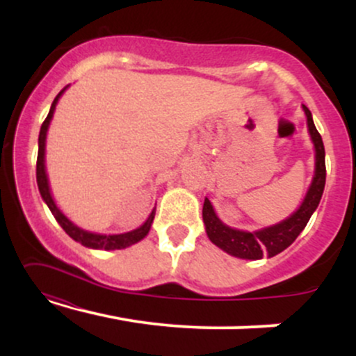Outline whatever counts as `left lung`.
I'll list each match as a JSON object with an SVG mask.
<instances>
[{
    "mask_svg": "<svg viewBox=\"0 0 356 356\" xmlns=\"http://www.w3.org/2000/svg\"><path fill=\"white\" fill-rule=\"evenodd\" d=\"M306 115V125H308L309 138L313 142L314 149V172L312 184L306 191L303 201H301L298 209L289 214L288 218L280 220V222L271 224V226L261 227L254 231L236 229V227L227 226L222 219L219 218L209 199H204L202 206V220L206 226L207 238L212 244L222 249L227 254L239 257V259H261L263 256L273 257L284 251L286 248L291 246L300 232L305 229L313 212L316 211L318 204L321 201L323 191H325L326 181V167H325V145H323L321 136L314 127L313 115L306 105H301Z\"/></svg>",
    "mask_w": 356,
    "mask_h": 356,
    "instance_id": "8db88e82",
    "label": "left lung"
}]
</instances>
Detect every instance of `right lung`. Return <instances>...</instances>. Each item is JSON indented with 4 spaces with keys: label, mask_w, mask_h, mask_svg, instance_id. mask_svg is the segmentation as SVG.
<instances>
[{
    "label": "right lung",
    "mask_w": 356,
    "mask_h": 356,
    "mask_svg": "<svg viewBox=\"0 0 356 356\" xmlns=\"http://www.w3.org/2000/svg\"><path fill=\"white\" fill-rule=\"evenodd\" d=\"M70 85H67L58 95L53 100L50 112H48V117L44 118L42 129H40V137H38V159H36V184H38V191L42 194V199L44 204L48 206V209L51 211V214L55 216L56 222L63 227V231L67 232L68 236L76 243H80L81 246L90 248V249H100V251H115V249H125L132 244H137L138 241H142L149 234L150 227H152L154 218H155V207L152 212L149 214V218L145 219V222L142 226H138L137 229H132L129 232H120V234H100V232H92L83 229V227L76 226L72 219H68L67 216L63 214V211L56 206L55 199H53L51 189H50V181H48L47 174V164H44V155H47V134L48 129H50L53 113H55L56 104H58L60 97L63 95L65 90H67Z\"/></svg>",
    "instance_id": "obj_1"
}]
</instances>
